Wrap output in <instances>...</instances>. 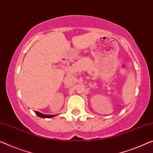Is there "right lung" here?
<instances>
[{"instance_id": "1", "label": "right lung", "mask_w": 153, "mask_h": 153, "mask_svg": "<svg viewBox=\"0 0 153 153\" xmlns=\"http://www.w3.org/2000/svg\"><path fill=\"white\" fill-rule=\"evenodd\" d=\"M35 113L36 115L38 116V117H42V118H51V117H55V116L56 115H45V114L39 113V112H38V111H35Z\"/></svg>"}]
</instances>
